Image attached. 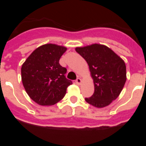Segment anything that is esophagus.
I'll use <instances>...</instances> for the list:
<instances>
[{
    "label": "esophagus",
    "mask_w": 146,
    "mask_h": 146,
    "mask_svg": "<svg viewBox=\"0 0 146 146\" xmlns=\"http://www.w3.org/2000/svg\"><path fill=\"white\" fill-rule=\"evenodd\" d=\"M75 82H76V84H78V85H79V84H81V79H80V78H77V79L75 80Z\"/></svg>",
    "instance_id": "obj_1"
}]
</instances>
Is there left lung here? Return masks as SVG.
I'll use <instances>...</instances> for the list:
<instances>
[{
    "mask_svg": "<svg viewBox=\"0 0 146 146\" xmlns=\"http://www.w3.org/2000/svg\"><path fill=\"white\" fill-rule=\"evenodd\" d=\"M76 51L88 64L95 84L94 94L85 101L95 107L107 106L119 96L125 84L124 62L105 45L95 44L76 48Z\"/></svg>",
    "mask_w": 146,
    "mask_h": 146,
    "instance_id": "8db88e82",
    "label": "left lung"
}]
</instances>
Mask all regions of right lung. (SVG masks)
<instances>
[{
	"mask_svg": "<svg viewBox=\"0 0 146 146\" xmlns=\"http://www.w3.org/2000/svg\"><path fill=\"white\" fill-rule=\"evenodd\" d=\"M66 51L62 46L48 44L34 50L22 66V81L30 98L40 106H51L62 99L72 81L59 64Z\"/></svg>",
	"mask_w": 146,
	"mask_h": 146,
	"instance_id": "1",
	"label": "right lung"
}]
</instances>
